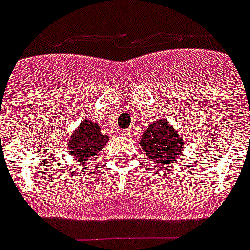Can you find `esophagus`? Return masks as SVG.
<instances>
[{
  "label": "esophagus",
  "instance_id": "esophagus-1",
  "mask_svg": "<svg viewBox=\"0 0 250 250\" xmlns=\"http://www.w3.org/2000/svg\"><path fill=\"white\" fill-rule=\"evenodd\" d=\"M121 135L122 136H129V132L127 129H122L121 131Z\"/></svg>",
  "mask_w": 250,
  "mask_h": 250
}]
</instances>
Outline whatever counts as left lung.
<instances>
[{"instance_id":"obj_1","label":"left lung","mask_w":250,"mask_h":250,"mask_svg":"<svg viewBox=\"0 0 250 250\" xmlns=\"http://www.w3.org/2000/svg\"><path fill=\"white\" fill-rule=\"evenodd\" d=\"M183 137H180L165 119L155 122L144 132L141 137V146L145 154L161 167H167L178 159L183 150Z\"/></svg>"}]
</instances>
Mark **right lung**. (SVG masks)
Returning a JSON list of instances; mask_svg holds the SVG:
<instances>
[{"mask_svg":"<svg viewBox=\"0 0 250 250\" xmlns=\"http://www.w3.org/2000/svg\"><path fill=\"white\" fill-rule=\"evenodd\" d=\"M108 140V136L103 135L95 122L89 119L83 121L70 138L68 148L71 156L83 165L103 150Z\"/></svg>","mask_w":250,"mask_h":250,"instance_id":"add662e5","label":"right lung"}]
</instances>
